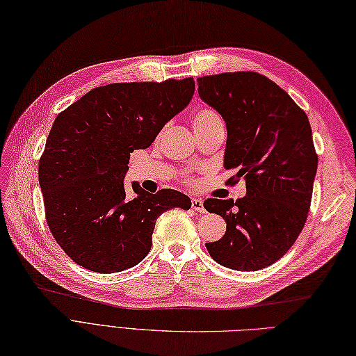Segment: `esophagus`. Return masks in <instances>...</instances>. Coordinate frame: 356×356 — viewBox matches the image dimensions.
I'll use <instances>...</instances> for the list:
<instances>
[{"instance_id": "esophagus-1", "label": "esophagus", "mask_w": 356, "mask_h": 356, "mask_svg": "<svg viewBox=\"0 0 356 356\" xmlns=\"http://www.w3.org/2000/svg\"><path fill=\"white\" fill-rule=\"evenodd\" d=\"M192 208H193L195 211H197V213H205L204 202L201 201V199H197V197H192Z\"/></svg>"}]
</instances>
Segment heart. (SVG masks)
<instances>
[{
  "instance_id": "1",
  "label": "heart",
  "mask_w": 356,
  "mask_h": 356,
  "mask_svg": "<svg viewBox=\"0 0 356 356\" xmlns=\"http://www.w3.org/2000/svg\"><path fill=\"white\" fill-rule=\"evenodd\" d=\"M192 122H193V129H195V131H197V129H204V128H208V127H211V125H216V124H222L218 113H216L210 107L197 108L193 113Z\"/></svg>"
}]
</instances>
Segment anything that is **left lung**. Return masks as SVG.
Returning <instances> with one entry per match:
<instances>
[{
    "label": "left lung",
    "instance_id": "obj_1",
    "mask_svg": "<svg viewBox=\"0 0 356 356\" xmlns=\"http://www.w3.org/2000/svg\"><path fill=\"white\" fill-rule=\"evenodd\" d=\"M199 98L227 124L225 169L237 170L246 196L204 202L227 222L223 237L205 243L214 261L255 272L282 258L308 218L317 172L309 120L290 95L257 72L197 78Z\"/></svg>",
    "mask_w": 356,
    "mask_h": 356
}]
</instances>
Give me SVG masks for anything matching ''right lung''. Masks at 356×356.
<instances>
[{"label":"right lung","mask_w":356,"mask_h":356,"mask_svg":"<svg viewBox=\"0 0 356 356\" xmlns=\"http://www.w3.org/2000/svg\"><path fill=\"white\" fill-rule=\"evenodd\" d=\"M195 93L193 78L113 83L92 89L56 118L39 161L47 222L76 264L122 272L148 255L160 216L190 197L172 188L152 195L124 178L129 154L146 149Z\"/></svg>","instance_id":"1"}]
</instances>
